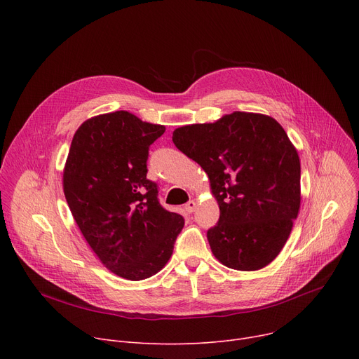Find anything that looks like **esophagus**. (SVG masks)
<instances>
[{
    "label": "esophagus",
    "instance_id": "34e87169",
    "mask_svg": "<svg viewBox=\"0 0 359 359\" xmlns=\"http://www.w3.org/2000/svg\"><path fill=\"white\" fill-rule=\"evenodd\" d=\"M196 206H198V203L195 202V201H189L186 203V206H184V210H186V212H189V214H192L195 210H196Z\"/></svg>",
    "mask_w": 359,
    "mask_h": 359
}]
</instances>
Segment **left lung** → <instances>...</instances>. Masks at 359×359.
Returning <instances> with one entry per match:
<instances>
[{
	"label": "left lung",
	"instance_id": "8db88e82",
	"mask_svg": "<svg viewBox=\"0 0 359 359\" xmlns=\"http://www.w3.org/2000/svg\"><path fill=\"white\" fill-rule=\"evenodd\" d=\"M175 145L208 175L219 219L206 233L214 256L236 271H259L280 253L298 217L297 148L273 118L233 111L214 123L175 129Z\"/></svg>",
	"mask_w": 359,
	"mask_h": 359
}]
</instances>
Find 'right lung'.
<instances>
[{
    "instance_id": "1",
    "label": "right lung",
    "mask_w": 359,
    "mask_h": 359,
    "mask_svg": "<svg viewBox=\"0 0 359 359\" xmlns=\"http://www.w3.org/2000/svg\"><path fill=\"white\" fill-rule=\"evenodd\" d=\"M163 125L126 110L93 116L74 134L62 186L71 214L103 266L128 280L160 272L184 221L147 179L148 148Z\"/></svg>"
}]
</instances>
